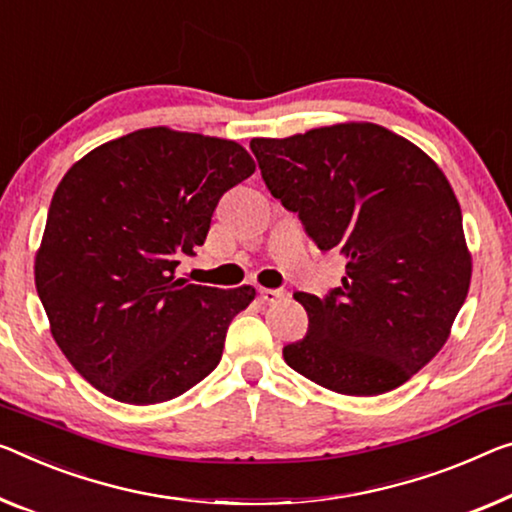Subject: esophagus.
Wrapping results in <instances>:
<instances>
[{"mask_svg":"<svg viewBox=\"0 0 512 512\" xmlns=\"http://www.w3.org/2000/svg\"><path fill=\"white\" fill-rule=\"evenodd\" d=\"M258 295H261L263 302L274 304V302H281L283 297H286V290H281V288H258Z\"/></svg>","mask_w":512,"mask_h":512,"instance_id":"34e87169","label":"esophagus"}]
</instances>
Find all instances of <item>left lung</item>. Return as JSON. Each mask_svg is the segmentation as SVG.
Returning a JSON list of instances; mask_svg holds the SVG:
<instances>
[{"mask_svg":"<svg viewBox=\"0 0 512 512\" xmlns=\"http://www.w3.org/2000/svg\"><path fill=\"white\" fill-rule=\"evenodd\" d=\"M249 148L318 249L348 258L341 286L295 295L309 332L283 348L286 364L345 396L400 387L442 350L471 281L460 203L442 169L375 123Z\"/></svg>","mask_w":512,"mask_h":512,"instance_id":"8db88e82","label":"left lung"}]
</instances>
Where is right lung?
I'll return each mask as SVG.
<instances>
[{"mask_svg":"<svg viewBox=\"0 0 512 512\" xmlns=\"http://www.w3.org/2000/svg\"><path fill=\"white\" fill-rule=\"evenodd\" d=\"M256 171L229 139L146 128L107 141L52 196L36 290L52 336L86 382L128 405L164 403L222 359L256 290L176 279L219 199Z\"/></svg>","mask_w":512,"mask_h":512,"instance_id":"add662e5","label":"right lung"}]
</instances>
